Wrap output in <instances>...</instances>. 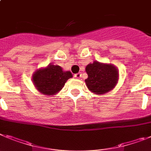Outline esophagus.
<instances>
[{"label":"esophagus","mask_w":151,"mask_h":151,"mask_svg":"<svg viewBox=\"0 0 151 151\" xmlns=\"http://www.w3.org/2000/svg\"><path fill=\"white\" fill-rule=\"evenodd\" d=\"M74 77L76 78H80L81 77H82V74H81V73H77V74H75Z\"/></svg>","instance_id":"obj_1"}]
</instances>
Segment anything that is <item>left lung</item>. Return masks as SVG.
Wrapping results in <instances>:
<instances>
[{
  "mask_svg": "<svg viewBox=\"0 0 151 151\" xmlns=\"http://www.w3.org/2000/svg\"><path fill=\"white\" fill-rule=\"evenodd\" d=\"M88 74L86 86L95 95H104L113 90L119 79V72L111 63H103L94 61L86 65Z\"/></svg>",
  "mask_w": 151,
  "mask_h": 151,
  "instance_id": "1",
  "label": "left lung"
}]
</instances>
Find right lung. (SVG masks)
I'll return each mask as SVG.
<instances>
[{
	"label": "right lung",
	"instance_id": "obj_1",
	"mask_svg": "<svg viewBox=\"0 0 151 151\" xmlns=\"http://www.w3.org/2000/svg\"><path fill=\"white\" fill-rule=\"evenodd\" d=\"M70 78H73L70 71H64L58 65L49 64L33 73L32 82L39 92L52 96L61 91L66 81Z\"/></svg>",
	"mask_w": 151,
	"mask_h": 151
}]
</instances>
